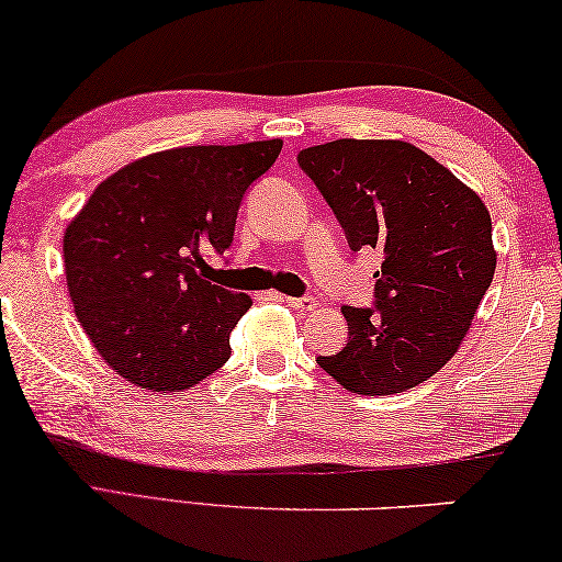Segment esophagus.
<instances>
[{
  "label": "esophagus",
  "mask_w": 562,
  "mask_h": 562,
  "mask_svg": "<svg viewBox=\"0 0 562 562\" xmlns=\"http://www.w3.org/2000/svg\"><path fill=\"white\" fill-rule=\"evenodd\" d=\"M282 303H288L295 310H315V300L313 297H282Z\"/></svg>",
  "instance_id": "1"
}]
</instances>
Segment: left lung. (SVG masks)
<instances>
[{"label":"left lung","mask_w":562,"mask_h":562,"mask_svg":"<svg viewBox=\"0 0 562 562\" xmlns=\"http://www.w3.org/2000/svg\"><path fill=\"white\" fill-rule=\"evenodd\" d=\"M297 164L348 234L379 249V307L342 305L346 348L317 363L350 393L391 396L429 381L467 338L495 278L492 220L474 189L406 140L340 138Z\"/></svg>","instance_id":"obj_1"}]
</instances>
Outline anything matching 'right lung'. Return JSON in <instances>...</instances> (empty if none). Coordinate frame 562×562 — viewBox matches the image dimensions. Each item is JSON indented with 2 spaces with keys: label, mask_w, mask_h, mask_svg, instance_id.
<instances>
[{
  "label": "right lung",
  "mask_w": 562,
  "mask_h": 562,
  "mask_svg": "<svg viewBox=\"0 0 562 562\" xmlns=\"http://www.w3.org/2000/svg\"><path fill=\"white\" fill-rule=\"evenodd\" d=\"M280 150V138L156 150L98 183L67 224L75 315L121 379L176 393L229 361L252 297L204 280V257L232 245L241 196Z\"/></svg>",
  "instance_id": "obj_1"
}]
</instances>
